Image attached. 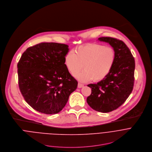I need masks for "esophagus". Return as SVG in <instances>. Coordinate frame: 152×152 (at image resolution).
<instances>
[{"label": "esophagus", "mask_w": 152, "mask_h": 152, "mask_svg": "<svg viewBox=\"0 0 152 152\" xmlns=\"http://www.w3.org/2000/svg\"><path fill=\"white\" fill-rule=\"evenodd\" d=\"M84 86V84H81V83H78V88H81V87H83Z\"/></svg>", "instance_id": "34e87169"}]
</instances>
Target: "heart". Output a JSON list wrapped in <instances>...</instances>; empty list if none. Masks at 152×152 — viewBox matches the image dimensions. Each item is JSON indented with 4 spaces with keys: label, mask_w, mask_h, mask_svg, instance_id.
I'll list each match as a JSON object with an SVG mask.
<instances>
[{
    "label": "heart",
    "mask_w": 152,
    "mask_h": 152,
    "mask_svg": "<svg viewBox=\"0 0 152 152\" xmlns=\"http://www.w3.org/2000/svg\"><path fill=\"white\" fill-rule=\"evenodd\" d=\"M115 60L113 48L98 44H88L68 51L64 63L69 72L74 75L82 67L85 70L74 75L79 81L98 82L105 78L111 72Z\"/></svg>",
    "instance_id": "obj_1"
}]
</instances>
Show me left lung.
<instances>
[{
  "instance_id": "obj_1",
  "label": "left lung",
  "mask_w": 152,
  "mask_h": 152,
  "mask_svg": "<svg viewBox=\"0 0 152 152\" xmlns=\"http://www.w3.org/2000/svg\"><path fill=\"white\" fill-rule=\"evenodd\" d=\"M100 41L108 42L114 49V66L103 80L90 84L92 93L87 102L94 110L108 113L122 105L131 94L134 83L135 60L130 50L121 40L111 37H101Z\"/></svg>"
}]
</instances>
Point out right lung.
I'll list each match as a JSON object with an SVG mask.
<instances>
[{
	"mask_svg": "<svg viewBox=\"0 0 152 152\" xmlns=\"http://www.w3.org/2000/svg\"><path fill=\"white\" fill-rule=\"evenodd\" d=\"M68 45L42 42L30 47L17 64L18 86L26 102L47 114H57L66 105L78 82L64 63Z\"/></svg>",
	"mask_w": 152,
	"mask_h": 152,
	"instance_id": "1",
	"label": "right lung"
}]
</instances>
